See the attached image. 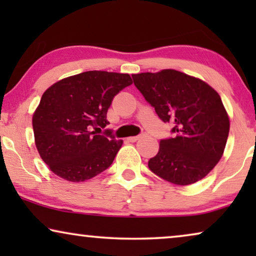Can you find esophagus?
Instances as JSON below:
<instances>
[{"label":"esophagus","mask_w":256,"mask_h":256,"mask_svg":"<svg viewBox=\"0 0 256 256\" xmlns=\"http://www.w3.org/2000/svg\"><path fill=\"white\" fill-rule=\"evenodd\" d=\"M142 135H138V136H132V138H128L129 142H136L138 138H141Z\"/></svg>","instance_id":"34e87169"}]
</instances>
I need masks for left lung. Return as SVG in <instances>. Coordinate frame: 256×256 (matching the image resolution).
Returning <instances> with one entry per match:
<instances>
[{"label": "left lung", "mask_w": 256, "mask_h": 256, "mask_svg": "<svg viewBox=\"0 0 256 256\" xmlns=\"http://www.w3.org/2000/svg\"><path fill=\"white\" fill-rule=\"evenodd\" d=\"M132 76L160 120L174 126V135L160 140L149 169L176 185L202 180L222 158L228 138L230 118L219 94L200 79L174 70Z\"/></svg>", "instance_id": "1"}]
</instances>
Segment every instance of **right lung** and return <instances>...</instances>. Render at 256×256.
I'll return each mask as SVG.
<instances>
[{"mask_svg": "<svg viewBox=\"0 0 256 256\" xmlns=\"http://www.w3.org/2000/svg\"><path fill=\"white\" fill-rule=\"evenodd\" d=\"M129 74L88 71L56 82L42 96L32 118L34 142L51 171L68 182H84L110 166L121 148L112 129L104 136L113 98L132 85Z\"/></svg>", "mask_w": 256, "mask_h": 256, "instance_id": "add662e5", "label": "right lung"}]
</instances>
